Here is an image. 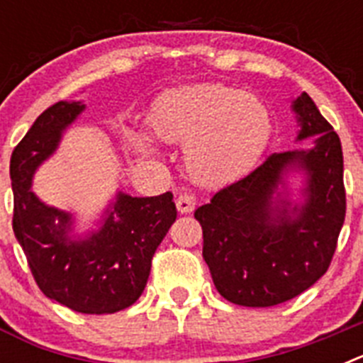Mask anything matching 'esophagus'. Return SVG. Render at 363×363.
I'll return each mask as SVG.
<instances>
[{
  "mask_svg": "<svg viewBox=\"0 0 363 363\" xmlns=\"http://www.w3.org/2000/svg\"><path fill=\"white\" fill-rule=\"evenodd\" d=\"M194 207H196V196H194L192 192H182V194L176 198V209H178V213H192Z\"/></svg>",
  "mask_w": 363,
  "mask_h": 363,
  "instance_id": "esophagus-1",
  "label": "esophagus"
}]
</instances>
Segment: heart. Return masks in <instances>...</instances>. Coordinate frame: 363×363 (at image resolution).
Returning <instances> with one entry per match:
<instances>
[{
    "mask_svg": "<svg viewBox=\"0 0 363 363\" xmlns=\"http://www.w3.org/2000/svg\"><path fill=\"white\" fill-rule=\"evenodd\" d=\"M152 134L163 143H185L187 172L201 185L229 184L255 165L271 134L269 111L256 96L218 83L174 89L154 104ZM138 145H154L136 136Z\"/></svg>",
    "mask_w": 363,
    "mask_h": 363,
    "instance_id": "b5f03b06",
    "label": "heart"
}]
</instances>
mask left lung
Instances as JSON below:
<instances>
[{"label":"left lung","mask_w":363,"mask_h":363,"mask_svg":"<svg viewBox=\"0 0 363 363\" xmlns=\"http://www.w3.org/2000/svg\"><path fill=\"white\" fill-rule=\"evenodd\" d=\"M291 108L298 123L294 142L314 135L313 145L271 154L194 213L214 285L236 306H278L309 289L329 269L344 225L338 134L307 92ZM293 174L304 176L296 195L289 187Z\"/></svg>","instance_id":"1"}]
</instances>
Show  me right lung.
<instances>
[{
    "mask_svg": "<svg viewBox=\"0 0 363 363\" xmlns=\"http://www.w3.org/2000/svg\"><path fill=\"white\" fill-rule=\"evenodd\" d=\"M83 111V101L52 105L12 152V229L45 296L76 313L112 314L142 296L154 252L176 220V205L171 192L138 198L118 191L98 227L78 234L74 214L40 200L32 191L34 174Z\"/></svg>",
    "mask_w": 363,
    "mask_h": 363,
    "instance_id": "1",
    "label": "right lung"
}]
</instances>
